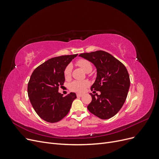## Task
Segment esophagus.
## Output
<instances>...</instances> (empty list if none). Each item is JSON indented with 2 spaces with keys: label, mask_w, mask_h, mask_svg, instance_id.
Returning a JSON list of instances; mask_svg holds the SVG:
<instances>
[{
  "label": "esophagus",
  "mask_w": 159,
  "mask_h": 159,
  "mask_svg": "<svg viewBox=\"0 0 159 159\" xmlns=\"http://www.w3.org/2000/svg\"><path fill=\"white\" fill-rule=\"evenodd\" d=\"M76 95H77V97H78V98H80V97H81V96L83 95V94H81V93H77Z\"/></svg>",
  "instance_id": "esophagus-1"
}]
</instances>
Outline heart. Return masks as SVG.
Listing matches in <instances>:
<instances>
[{
	"label": "heart",
	"mask_w": 159,
	"mask_h": 159,
	"mask_svg": "<svg viewBox=\"0 0 159 159\" xmlns=\"http://www.w3.org/2000/svg\"><path fill=\"white\" fill-rule=\"evenodd\" d=\"M76 64H78L80 68H82L86 72H90L92 70V65L91 62L88 60L85 59H79L77 61ZM71 72V66L68 65L66 66V68L64 70V77L66 78H70ZM89 83L87 80H75L70 84V88L71 91H76V92H83V91L86 89V88L89 85Z\"/></svg>",
	"instance_id": "1"
}]
</instances>
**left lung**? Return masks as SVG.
I'll return each instance as SVG.
<instances>
[{"label":"left lung","instance_id":"8db88e82","mask_svg":"<svg viewBox=\"0 0 159 159\" xmlns=\"http://www.w3.org/2000/svg\"><path fill=\"white\" fill-rule=\"evenodd\" d=\"M97 68V78L91 90L92 100L88 109L95 116L108 119L116 115L125 102L130 86L126 67L111 54L102 50L80 54Z\"/></svg>","mask_w":159,"mask_h":159}]
</instances>
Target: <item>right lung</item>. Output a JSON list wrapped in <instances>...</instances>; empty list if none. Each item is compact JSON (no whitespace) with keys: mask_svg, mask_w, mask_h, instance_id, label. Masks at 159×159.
Here are the masks:
<instances>
[{"mask_svg":"<svg viewBox=\"0 0 159 159\" xmlns=\"http://www.w3.org/2000/svg\"><path fill=\"white\" fill-rule=\"evenodd\" d=\"M78 54L52 57L34 70L28 84V95L34 109L49 123L60 121L70 111L76 94L63 97L58 92L65 81L64 70Z\"/></svg>","mask_w":159,"mask_h":159,"instance_id":"add662e5","label":"right lung"}]
</instances>
